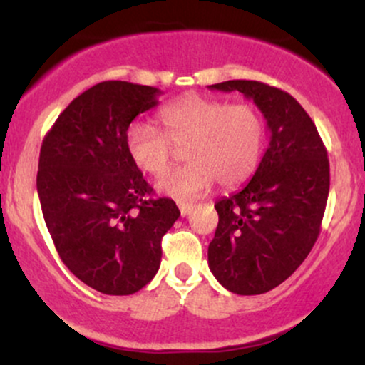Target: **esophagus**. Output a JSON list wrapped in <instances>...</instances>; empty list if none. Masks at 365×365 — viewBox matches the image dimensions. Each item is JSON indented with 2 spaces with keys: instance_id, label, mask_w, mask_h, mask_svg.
<instances>
[{
  "instance_id": "obj_1",
  "label": "esophagus",
  "mask_w": 365,
  "mask_h": 365,
  "mask_svg": "<svg viewBox=\"0 0 365 365\" xmlns=\"http://www.w3.org/2000/svg\"><path fill=\"white\" fill-rule=\"evenodd\" d=\"M178 209H180V215L182 216H188L192 212L194 206L192 204H185V202H178Z\"/></svg>"
}]
</instances>
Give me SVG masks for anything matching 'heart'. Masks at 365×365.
<instances>
[{"label":"heart","instance_id":"obj_1","mask_svg":"<svg viewBox=\"0 0 365 365\" xmlns=\"http://www.w3.org/2000/svg\"><path fill=\"white\" fill-rule=\"evenodd\" d=\"M163 132L144 121L130 123L125 148L144 173L159 177L185 148L188 165L159 178L163 194L194 199L211 188H235L254 177L261 165L266 125L252 104H228L200 94H187L158 113Z\"/></svg>","mask_w":365,"mask_h":365}]
</instances>
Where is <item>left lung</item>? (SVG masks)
I'll return each mask as SVG.
<instances>
[{
	"label": "left lung",
	"instance_id": "left-lung-1",
	"mask_svg": "<svg viewBox=\"0 0 365 365\" xmlns=\"http://www.w3.org/2000/svg\"><path fill=\"white\" fill-rule=\"evenodd\" d=\"M209 89L252 99L271 130L257 171L242 190L215 204L217 228L209 269L226 290L259 295L295 273L316 244L329 194V161L311 116L288 92L257 81Z\"/></svg>",
	"mask_w": 365,
	"mask_h": 365
}]
</instances>
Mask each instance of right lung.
Instances as JSON below:
<instances>
[{
  "label": "right lung",
  "instance_id": "add662e5",
  "mask_svg": "<svg viewBox=\"0 0 365 365\" xmlns=\"http://www.w3.org/2000/svg\"><path fill=\"white\" fill-rule=\"evenodd\" d=\"M159 94L132 82L96 83L41 145L37 194L54 247L81 282L106 295H132L154 278L163 235L180 216L173 200L154 199L125 148L130 123Z\"/></svg>",
  "mask_w": 365,
  "mask_h": 365
}]
</instances>
